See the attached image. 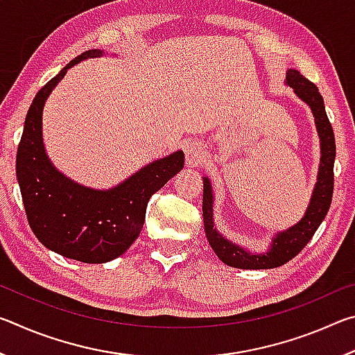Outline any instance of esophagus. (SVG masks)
Here are the masks:
<instances>
[{
    "label": "esophagus",
    "instance_id": "obj_1",
    "mask_svg": "<svg viewBox=\"0 0 355 355\" xmlns=\"http://www.w3.org/2000/svg\"><path fill=\"white\" fill-rule=\"evenodd\" d=\"M203 150H205V146H203L202 141H197V139L186 141V144H184L186 164L191 167L199 166L202 163V158H203Z\"/></svg>",
    "mask_w": 355,
    "mask_h": 355
}]
</instances>
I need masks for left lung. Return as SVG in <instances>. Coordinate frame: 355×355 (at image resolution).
Here are the masks:
<instances>
[{
	"instance_id": "left-lung-1",
	"label": "left lung",
	"mask_w": 355,
	"mask_h": 355,
	"mask_svg": "<svg viewBox=\"0 0 355 355\" xmlns=\"http://www.w3.org/2000/svg\"><path fill=\"white\" fill-rule=\"evenodd\" d=\"M286 84L294 94L310 106L315 116V123L321 142V164L318 171V182L313 196L304 218L296 225L285 232H279L272 239L271 249L264 254H252L224 238L214 228L213 222V189L207 177H203V225L207 238L219 260L232 268L239 269H271L279 268L293 260L315 235L318 227L326 218L334 194V163H335V136L332 125L324 107V100L313 83L302 76L297 70L286 71Z\"/></svg>"
}]
</instances>
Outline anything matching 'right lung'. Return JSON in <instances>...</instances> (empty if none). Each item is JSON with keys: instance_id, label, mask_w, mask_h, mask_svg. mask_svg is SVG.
I'll list each match as a JSON object with an SVG mask.
<instances>
[{"instance_id": "right-lung-1", "label": "right lung", "mask_w": 355, "mask_h": 355, "mask_svg": "<svg viewBox=\"0 0 355 355\" xmlns=\"http://www.w3.org/2000/svg\"><path fill=\"white\" fill-rule=\"evenodd\" d=\"M101 55V50L84 51L37 92L26 114L15 164L34 235L45 248L83 263L111 261L130 249L144 227L150 197L184 166V153L178 150L106 191L71 182L53 166L42 137L45 101L69 69Z\"/></svg>"}]
</instances>
